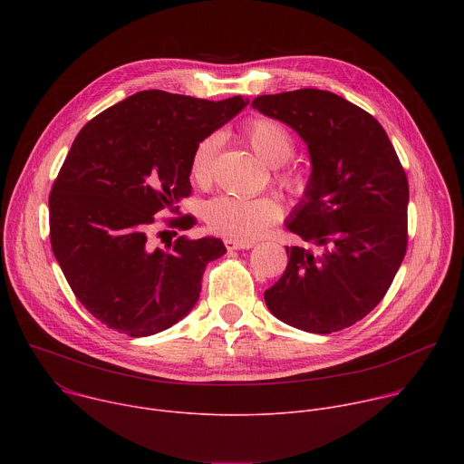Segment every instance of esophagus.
<instances>
[{"mask_svg": "<svg viewBox=\"0 0 464 464\" xmlns=\"http://www.w3.org/2000/svg\"><path fill=\"white\" fill-rule=\"evenodd\" d=\"M224 246L233 251V249H249L253 246V242H244V240H235V238H226Z\"/></svg>", "mask_w": 464, "mask_h": 464, "instance_id": "esophagus-1", "label": "esophagus"}]
</instances>
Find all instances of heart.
I'll return each instance as SVG.
<instances>
[{"mask_svg":"<svg viewBox=\"0 0 464 464\" xmlns=\"http://www.w3.org/2000/svg\"><path fill=\"white\" fill-rule=\"evenodd\" d=\"M242 136L253 152L276 167L277 185L294 198H303L310 190V174L297 167H288L286 161L295 150V140L290 130L277 119L256 115L244 122ZM222 145L218 131L208 134L198 141L190 152L188 174L192 181L206 185L211 181L215 160ZM281 204L274 196L240 198V196H217L206 204L204 218L211 231L235 240H255L272 224L281 218Z\"/></svg>","mask_w":464,"mask_h":464,"instance_id":"obj_1","label":"heart"}]
</instances>
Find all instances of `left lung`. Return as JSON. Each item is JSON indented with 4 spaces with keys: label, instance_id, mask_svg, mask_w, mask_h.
Returning a JSON list of instances; mask_svg holds the SVG:
<instances>
[{
    "label": "left lung",
    "instance_id": "left-lung-1",
    "mask_svg": "<svg viewBox=\"0 0 464 464\" xmlns=\"http://www.w3.org/2000/svg\"><path fill=\"white\" fill-rule=\"evenodd\" d=\"M264 115L292 126L312 158V185L286 227L310 247L264 292L270 312L314 334L363 319L387 294L408 249L410 185L382 124L324 90L260 95Z\"/></svg>",
    "mask_w": 464,
    "mask_h": 464
}]
</instances>
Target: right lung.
Masks as SVG:
<instances>
[{"label":"right lung","instance_id":"add662e5","mask_svg":"<svg viewBox=\"0 0 464 464\" xmlns=\"http://www.w3.org/2000/svg\"><path fill=\"white\" fill-rule=\"evenodd\" d=\"M244 106L242 95L208 101L147 90L79 131L51 187L49 238L75 297L108 328L152 336L200 297L206 266L226 253L222 240L181 235L160 249L149 233L160 211L178 215L169 227L196 226L178 206L190 196V152Z\"/></svg>","mask_w":464,"mask_h":464}]
</instances>
